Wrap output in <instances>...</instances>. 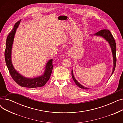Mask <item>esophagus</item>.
<instances>
[{
	"instance_id": "obj_1",
	"label": "esophagus",
	"mask_w": 123,
	"mask_h": 123,
	"mask_svg": "<svg viewBox=\"0 0 123 123\" xmlns=\"http://www.w3.org/2000/svg\"><path fill=\"white\" fill-rule=\"evenodd\" d=\"M72 55V53H71V52H69V56H71Z\"/></svg>"
}]
</instances>
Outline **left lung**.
<instances>
[{
  "instance_id": "1",
  "label": "left lung",
  "mask_w": 123,
  "mask_h": 123,
  "mask_svg": "<svg viewBox=\"0 0 123 123\" xmlns=\"http://www.w3.org/2000/svg\"><path fill=\"white\" fill-rule=\"evenodd\" d=\"M94 35L96 36L102 37V38H104L108 42V43L110 45V47H111L112 55H113V68L112 72V74L111 75V76H112L113 73H114V71L115 69V67H116V42H115L114 38L112 34L111 33V32L108 29L101 30L98 31V32H97L96 33L94 34ZM71 74H72V78H73L74 82L79 88H80L81 89H90L89 88L86 87L85 86H83V85H82L81 84H80L78 81H77V80L75 79V77L73 75V72L72 69Z\"/></svg>"
}]
</instances>
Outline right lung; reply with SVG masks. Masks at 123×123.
Listing matches in <instances>:
<instances>
[{
    "label": "right lung",
    "instance_id": "right-lung-1",
    "mask_svg": "<svg viewBox=\"0 0 123 123\" xmlns=\"http://www.w3.org/2000/svg\"><path fill=\"white\" fill-rule=\"evenodd\" d=\"M20 21L21 20L18 21L15 24L13 28L8 35L7 39H6V48L4 53L6 66L8 68L12 78L19 85L23 87L29 88L41 87L44 86L50 79L53 67L52 59L49 60L46 63L43 74L34 78H27L21 75L16 70L12 63L11 52L12 45L17 28L19 26Z\"/></svg>",
    "mask_w": 123,
    "mask_h": 123
}]
</instances>
